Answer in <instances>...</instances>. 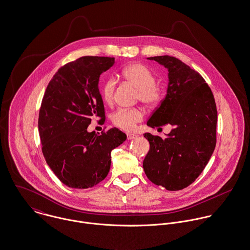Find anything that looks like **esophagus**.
<instances>
[{"mask_svg":"<svg viewBox=\"0 0 250 250\" xmlns=\"http://www.w3.org/2000/svg\"><path fill=\"white\" fill-rule=\"evenodd\" d=\"M126 135H127V139H128V140H132V139L137 138V135H136V134H134V133L127 132V133H126Z\"/></svg>","mask_w":250,"mask_h":250,"instance_id":"1","label":"esophagus"}]
</instances>
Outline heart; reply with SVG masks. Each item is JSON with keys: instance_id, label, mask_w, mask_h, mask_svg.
<instances>
[{"instance_id": "heart-1", "label": "heart", "mask_w": 250, "mask_h": 250, "mask_svg": "<svg viewBox=\"0 0 250 250\" xmlns=\"http://www.w3.org/2000/svg\"><path fill=\"white\" fill-rule=\"evenodd\" d=\"M123 78L138 89L139 100L147 106L156 104L161 98V90L155 84L154 74L145 65L133 63L122 70ZM116 87L113 78L107 79L102 86L101 92L105 103H111ZM143 119V113L137 108L119 109L112 115V122L115 125L131 130L136 123Z\"/></svg>"}]
</instances>
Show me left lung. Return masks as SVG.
Here are the masks:
<instances>
[{
    "label": "left lung",
    "mask_w": 250,
    "mask_h": 250,
    "mask_svg": "<svg viewBox=\"0 0 250 250\" xmlns=\"http://www.w3.org/2000/svg\"><path fill=\"white\" fill-rule=\"evenodd\" d=\"M167 70L165 99L146 122L152 128L171 125L164 139L145 133L149 150L143 167L147 178L168 191L192 184L209 162L216 146L217 107L203 78L179 59L147 57Z\"/></svg>",
    "instance_id": "left-lung-1"
}]
</instances>
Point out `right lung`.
Segmentation results:
<instances>
[{"label":"right lung","instance_id":"1","mask_svg":"<svg viewBox=\"0 0 250 250\" xmlns=\"http://www.w3.org/2000/svg\"><path fill=\"white\" fill-rule=\"evenodd\" d=\"M114 60L81 57L61 67L46 89L38 119L42 151L57 178L70 188L87 189L103 181L112 150L126 140L116 127L102 135L87 130L93 117H105L99 81Z\"/></svg>","mask_w":250,"mask_h":250}]
</instances>
